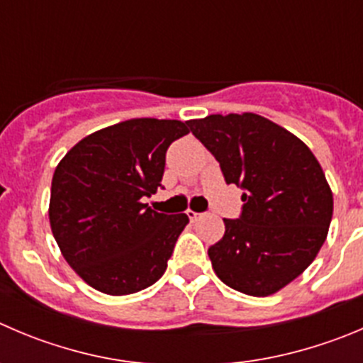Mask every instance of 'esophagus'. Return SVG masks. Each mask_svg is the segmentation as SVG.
Wrapping results in <instances>:
<instances>
[{
  "mask_svg": "<svg viewBox=\"0 0 363 363\" xmlns=\"http://www.w3.org/2000/svg\"><path fill=\"white\" fill-rule=\"evenodd\" d=\"M187 216H189V219H191L192 223H194V220H198L199 217H201V213L194 212V210H187Z\"/></svg>",
  "mask_w": 363,
  "mask_h": 363,
  "instance_id": "esophagus-1",
  "label": "esophagus"
}]
</instances>
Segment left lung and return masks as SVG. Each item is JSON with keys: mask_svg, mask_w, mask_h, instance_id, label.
Segmentation results:
<instances>
[{"mask_svg": "<svg viewBox=\"0 0 363 363\" xmlns=\"http://www.w3.org/2000/svg\"><path fill=\"white\" fill-rule=\"evenodd\" d=\"M219 162L226 184L244 191L239 219L208 247L220 281L247 296H271L298 278L324 244L333 194L303 140L257 113L189 121Z\"/></svg>", "mask_w": 363, "mask_h": 363, "instance_id": "8db88e82", "label": "left lung"}]
</instances>
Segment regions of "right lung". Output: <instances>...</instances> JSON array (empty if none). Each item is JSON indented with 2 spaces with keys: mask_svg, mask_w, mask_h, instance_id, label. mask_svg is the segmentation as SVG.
<instances>
[{
  "mask_svg": "<svg viewBox=\"0 0 363 363\" xmlns=\"http://www.w3.org/2000/svg\"><path fill=\"white\" fill-rule=\"evenodd\" d=\"M187 133V123L174 119L123 121L82 139L55 169L51 231L96 291L133 294L167 269L189 217L155 212L143 199L162 187L165 151Z\"/></svg>",
  "mask_w": 363,
  "mask_h": 363,
  "instance_id": "obj_1",
  "label": "right lung"
}]
</instances>
